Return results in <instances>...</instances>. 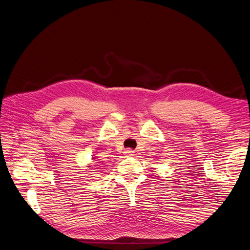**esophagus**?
<instances>
[{
  "mask_svg": "<svg viewBox=\"0 0 250 250\" xmlns=\"http://www.w3.org/2000/svg\"><path fill=\"white\" fill-rule=\"evenodd\" d=\"M125 153L126 156H132V155H134V151H133L132 149H125Z\"/></svg>",
  "mask_w": 250,
  "mask_h": 250,
  "instance_id": "esophagus-1",
  "label": "esophagus"
}]
</instances>
